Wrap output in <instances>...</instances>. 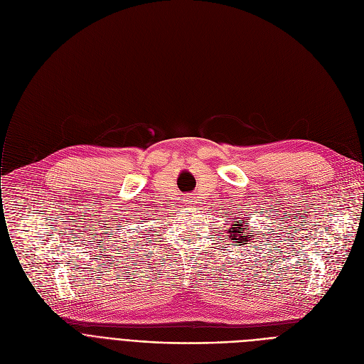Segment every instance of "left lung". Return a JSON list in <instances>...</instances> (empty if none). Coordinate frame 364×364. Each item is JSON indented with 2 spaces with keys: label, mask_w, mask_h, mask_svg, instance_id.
Returning a JSON list of instances; mask_svg holds the SVG:
<instances>
[{
  "label": "left lung",
  "mask_w": 364,
  "mask_h": 364,
  "mask_svg": "<svg viewBox=\"0 0 364 364\" xmlns=\"http://www.w3.org/2000/svg\"><path fill=\"white\" fill-rule=\"evenodd\" d=\"M235 220H237L235 224H233V227L230 228V230H228V235H230V237H232V242H235V243H232V245H246L247 242H251V240H254V235H251V233H246L247 232V221H245L242 217H236ZM246 220H250V217H246Z\"/></svg>",
  "instance_id": "left-lung-1"
}]
</instances>
